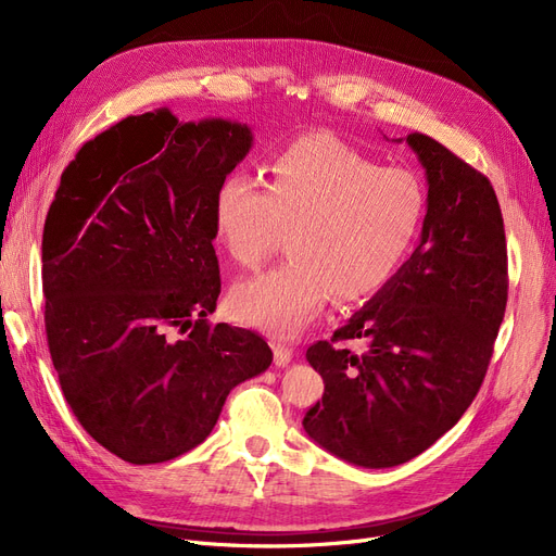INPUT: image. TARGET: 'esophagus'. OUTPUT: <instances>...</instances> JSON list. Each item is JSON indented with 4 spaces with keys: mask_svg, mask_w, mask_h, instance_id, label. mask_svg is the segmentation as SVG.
I'll return each instance as SVG.
<instances>
[{
    "mask_svg": "<svg viewBox=\"0 0 556 556\" xmlns=\"http://www.w3.org/2000/svg\"><path fill=\"white\" fill-rule=\"evenodd\" d=\"M273 351H275V364L277 366H289L293 359V348L286 345V343H273Z\"/></svg>",
    "mask_w": 556,
    "mask_h": 556,
    "instance_id": "esophagus-1",
    "label": "esophagus"
}]
</instances>
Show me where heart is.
Here are the masks:
<instances>
[{
  "mask_svg": "<svg viewBox=\"0 0 556 556\" xmlns=\"http://www.w3.org/2000/svg\"><path fill=\"white\" fill-rule=\"evenodd\" d=\"M419 180L380 164L334 135H304L275 155L270 178L233 172L213 199L224 252L258 267L289 233L293 256L238 283L233 316L275 337L304 330L334 295L341 304L374 298L392 281L421 231Z\"/></svg>",
  "mask_w": 556,
  "mask_h": 556,
  "instance_id": "1",
  "label": "heart"
}]
</instances>
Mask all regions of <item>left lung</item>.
Listing matches in <instances>:
<instances>
[{"mask_svg": "<svg viewBox=\"0 0 556 556\" xmlns=\"http://www.w3.org/2000/svg\"><path fill=\"white\" fill-rule=\"evenodd\" d=\"M426 169L421 240L382 291L306 351L325 392L304 430L368 469L407 463L454 428L485 378L506 312V236L490 180L428 135L405 137ZM359 338L353 354L343 340Z\"/></svg>", "mask_w": 556, "mask_h": 556, "instance_id": "8db88e82", "label": "left lung"}]
</instances>
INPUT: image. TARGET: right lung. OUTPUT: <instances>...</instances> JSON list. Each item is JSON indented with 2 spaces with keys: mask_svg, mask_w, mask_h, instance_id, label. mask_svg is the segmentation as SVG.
Wrapping results in <instances>:
<instances>
[{
  "mask_svg": "<svg viewBox=\"0 0 556 556\" xmlns=\"http://www.w3.org/2000/svg\"><path fill=\"white\" fill-rule=\"evenodd\" d=\"M250 149L244 123L155 110L61 174L43 229L48 345L73 415L121 460L188 454L273 362L256 332L205 318L222 289L215 190Z\"/></svg>",
  "mask_w": 556,
  "mask_h": 556,
  "instance_id": "obj_1",
  "label": "right lung"
}]
</instances>
